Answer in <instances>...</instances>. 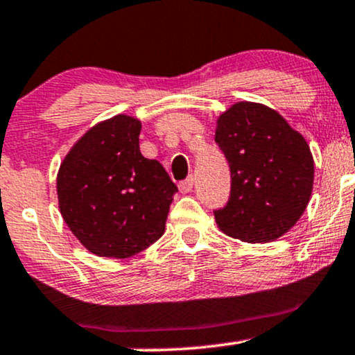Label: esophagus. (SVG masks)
<instances>
[{"mask_svg":"<svg viewBox=\"0 0 355 355\" xmlns=\"http://www.w3.org/2000/svg\"><path fill=\"white\" fill-rule=\"evenodd\" d=\"M193 189V178L184 179V181L179 182V191L181 193H191Z\"/></svg>","mask_w":355,"mask_h":355,"instance_id":"obj_1","label":"esophagus"}]
</instances>
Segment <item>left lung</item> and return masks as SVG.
I'll return each instance as SVG.
<instances>
[{
    "label": "left lung",
    "mask_w": 355,
    "mask_h": 355,
    "mask_svg": "<svg viewBox=\"0 0 355 355\" xmlns=\"http://www.w3.org/2000/svg\"><path fill=\"white\" fill-rule=\"evenodd\" d=\"M215 142L232 176L228 203L215 209L220 230L249 243L283 237L313 191L315 162L304 137L276 110L239 101L216 120Z\"/></svg>",
    "instance_id": "left-lung-1"
}]
</instances>
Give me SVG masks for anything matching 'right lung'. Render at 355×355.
Instances as JSON below:
<instances>
[{
	"label": "right lung",
	"instance_id": "obj_1",
	"mask_svg": "<svg viewBox=\"0 0 355 355\" xmlns=\"http://www.w3.org/2000/svg\"><path fill=\"white\" fill-rule=\"evenodd\" d=\"M142 123L116 115L91 127L64 157L57 198L64 222L89 252L127 259L162 237L176 184L140 154Z\"/></svg>",
	"mask_w": 355,
	"mask_h": 355
}]
</instances>
